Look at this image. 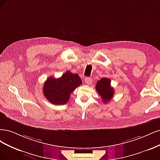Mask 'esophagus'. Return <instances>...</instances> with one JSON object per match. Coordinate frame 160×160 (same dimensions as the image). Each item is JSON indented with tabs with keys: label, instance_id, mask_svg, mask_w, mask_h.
Here are the masks:
<instances>
[{
	"label": "esophagus",
	"instance_id": "esophagus-1",
	"mask_svg": "<svg viewBox=\"0 0 160 160\" xmlns=\"http://www.w3.org/2000/svg\"><path fill=\"white\" fill-rule=\"evenodd\" d=\"M92 82V79L91 78H89V77H87V78H85V82L88 84H91Z\"/></svg>",
	"mask_w": 160,
	"mask_h": 160
}]
</instances>
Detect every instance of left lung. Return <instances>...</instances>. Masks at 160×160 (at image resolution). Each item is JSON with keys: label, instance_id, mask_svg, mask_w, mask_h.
Here are the masks:
<instances>
[{"label": "left lung", "instance_id": "1", "mask_svg": "<svg viewBox=\"0 0 160 160\" xmlns=\"http://www.w3.org/2000/svg\"><path fill=\"white\" fill-rule=\"evenodd\" d=\"M96 90L101 96L104 103L110 102L114 94V90L111 86V80L109 78H102L97 82Z\"/></svg>", "mask_w": 160, "mask_h": 160}]
</instances>
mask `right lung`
Returning <instances> with one entry per match:
<instances>
[{"label": "right lung", "mask_w": 160, "mask_h": 160, "mask_svg": "<svg viewBox=\"0 0 160 160\" xmlns=\"http://www.w3.org/2000/svg\"><path fill=\"white\" fill-rule=\"evenodd\" d=\"M81 84L82 80L78 74L66 71L59 78L52 76L48 78L42 90L45 98L51 104L64 105L68 102L72 92Z\"/></svg>", "instance_id": "1"}]
</instances>
